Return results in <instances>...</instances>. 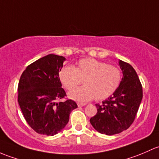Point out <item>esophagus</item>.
I'll return each instance as SVG.
<instances>
[{"mask_svg": "<svg viewBox=\"0 0 159 159\" xmlns=\"http://www.w3.org/2000/svg\"><path fill=\"white\" fill-rule=\"evenodd\" d=\"M77 105H78V106H79V107H81V106H86V103H81V102H78Z\"/></svg>", "mask_w": 159, "mask_h": 159, "instance_id": "obj_1", "label": "esophagus"}]
</instances>
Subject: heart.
<instances>
[{
	"mask_svg": "<svg viewBox=\"0 0 159 159\" xmlns=\"http://www.w3.org/2000/svg\"><path fill=\"white\" fill-rule=\"evenodd\" d=\"M59 78L65 89L70 90L82 83L84 86L69 93L72 99L86 102L94 98L101 101L111 96L121 81V71L116 66L93 58L79 60L75 67L65 66L60 70Z\"/></svg>",
	"mask_w": 159,
	"mask_h": 159,
	"instance_id": "b5f03b06",
	"label": "heart"
}]
</instances>
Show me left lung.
Segmentation results:
<instances>
[{
    "label": "left lung",
    "mask_w": 159,
    "mask_h": 159,
    "mask_svg": "<svg viewBox=\"0 0 159 159\" xmlns=\"http://www.w3.org/2000/svg\"><path fill=\"white\" fill-rule=\"evenodd\" d=\"M123 73L119 87L102 103L96 104L97 113L90 119L93 128L112 135L126 130L133 123L142 99V86L136 72L130 64L119 60Z\"/></svg>",
    "instance_id": "8db88e82"
}]
</instances>
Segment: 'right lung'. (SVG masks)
<instances>
[{
	"mask_svg": "<svg viewBox=\"0 0 159 159\" xmlns=\"http://www.w3.org/2000/svg\"><path fill=\"white\" fill-rule=\"evenodd\" d=\"M65 57L49 54L28 65L18 83V103L27 124L36 132L54 135L66 126L77 104L66 99L59 72ZM63 98L65 101H60Z\"/></svg>",
	"mask_w": 159,
	"mask_h": 159,
	"instance_id": "1",
	"label": "right lung"
}]
</instances>
